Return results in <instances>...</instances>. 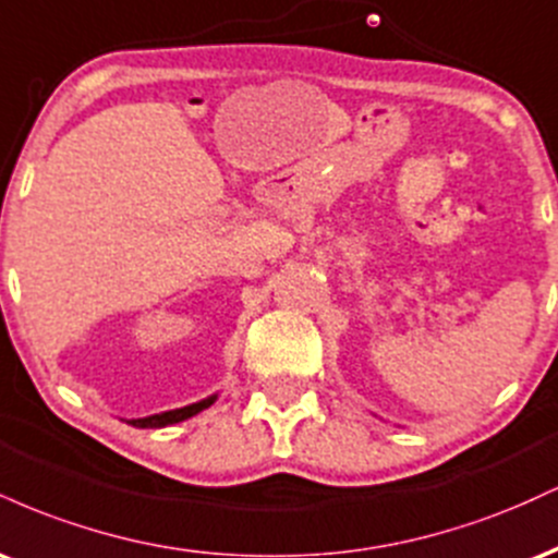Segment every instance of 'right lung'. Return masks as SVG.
I'll list each match as a JSON object with an SVG mask.
<instances>
[{
    "label": "right lung",
    "instance_id": "add662e5",
    "mask_svg": "<svg viewBox=\"0 0 558 558\" xmlns=\"http://www.w3.org/2000/svg\"><path fill=\"white\" fill-rule=\"evenodd\" d=\"M217 396H209V399L198 401V403H191V407H183V409H172V412H162V414H151V417H144V420H131V425L136 427H165V425H175V422H183L189 417H194V414L202 412V409L213 407Z\"/></svg>",
    "mask_w": 558,
    "mask_h": 558
}]
</instances>
